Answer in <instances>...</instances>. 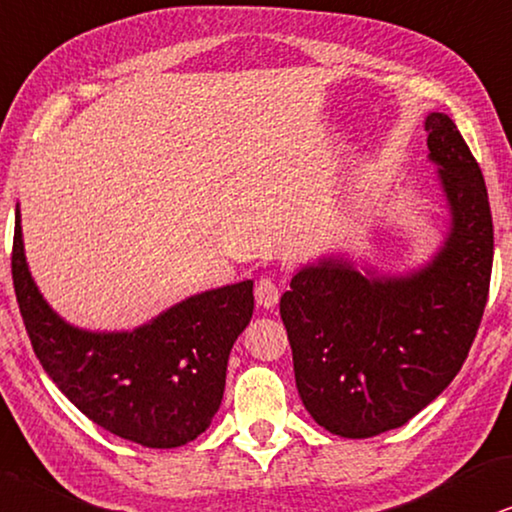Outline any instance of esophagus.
Instances as JSON below:
<instances>
[{
    "label": "esophagus",
    "instance_id": "obj_1",
    "mask_svg": "<svg viewBox=\"0 0 512 512\" xmlns=\"http://www.w3.org/2000/svg\"><path fill=\"white\" fill-rule=\"evenodd\" d=\"M278 297H281V293H278V286L271 281V278H260V281L255 283V300L260 307L264 309L276 307Z\"/></svg>",
    "mask_w": 512,
    "mask_h": 512
}]
</instances>
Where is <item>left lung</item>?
<instances>
[{
  "mask_svg": "<svg viewBox=\"0 0 512 512\" xmlns=\"http://www.w3.org/2000/svg\"><path fill=\"white\" fill-rule=\"evenodd\" d=\"M446 231L428 262L383 274L342 252L295 269L281 297L295 385L323 430L366 439L435 401L468 357L487 304L494 226L480 165L454 120L428 113Z\"/></svg>",
  "mask_w": 512,
  "mask_h": 512,
  "instance_id": "1",
  "label": "left lung"
}]
</instances>
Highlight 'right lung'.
<instances>
[{"label":"right lung","instance_id":"obj_1","mask_svg":"<svg viewBox=\"0 0 512 512\" xmlns=\"http://www.w3.org/2000/svg\"><path fill=\"white\" fill-rule=\"evenodd\" d=\"M11 274L37 359L89 420L148 449L184 446L210 428L231 347L255 309L252 281L186 297L132 331H89L37 288L18 205Z\"/></svg>","mask_w":512,"mask_h":512}]
</instances>
